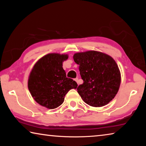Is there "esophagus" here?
Instances as JSON below:
<instances>
[{
	"label": "esophagus",
	"mask_w": 146,
	"mask_h": 146,
	"mask_svg": "<svg viewBox=\"0 0 146 146\" xmlns=\"http://www.w3.org/2000/svg\"><path fill=\"white\" fill-rule=\"evenodd\" d=\"M75 80L76 81V82H77V84H78V78H75Z\"/></svg>",
	"instance_id": "1"
}]
</instances>
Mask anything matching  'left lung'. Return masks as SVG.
Instances as JSON below:
<instances>
[{
  "label": "left lung",
  "mask_w": 146,
  "mask_h": 146,
  "mask_svg": "<svg viewBox=\"0 0 146 146\" xmlns=\"http://www.w3.org/2000/svg\"><path fill=\"white\" fill-rule=\"evenodd\" d=\"M83 84L77 91L88 105L102 107L114 98L120 84V73L112 57L95 51L75 53Z\"/></svg>",
  "instance_id": "8db88e82"
}]
</instances>
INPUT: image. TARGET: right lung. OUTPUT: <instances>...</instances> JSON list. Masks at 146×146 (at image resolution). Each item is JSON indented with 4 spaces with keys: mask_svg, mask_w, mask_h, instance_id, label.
Wrapping results in <instances>:
<instances>
[{
    "mask_svg": "<svg viewBox=\"0 0 146 146\" xmlns=\"http://www.w3.org/2000/svg\"><path fill=\"white\" fill-rule=\"evenodd\" d=\"M67 55L51 53L41 58L29 75L28 89L35 100L48 109H55L63 103L64 97L77 83L68 78L62 68Z\"/></svg>",
    "mask_w": 146,
    "mask_h": 146,
    "instance_id": "obj_1",
    "label": "right lung"
}]
</instances>
